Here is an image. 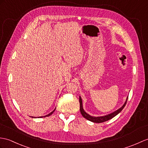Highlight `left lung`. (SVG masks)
<instances>
[{"mask_svg": "<svg viewBox=\"0 0 148 148\" xmlns=\"http://www.w3.org/2000/svg\"><path fill=\"white\" fill-rule=\"evenodd\" d=\"M127 99H128V97L127 98V99L126 101L125 102V103L123 105V106H122L121 108H120L119 109H118L117 110L115 111L114 112H113L112 113H110V114L108 115H105V116H91L89 114H88V113L86 112H85L84 109H83V107H82V99L81 98V97H79V103H80V112L81 113V115H82V116H83L84 118L86 119L87 120H88V121H90L91 122H95V123H101V122H104L105 121H108V120L111 119L112 118L114 117L115 116H116L117 114H119V113L121 112L123 108L125 107V106L127 103Z\"/></svg>", "mask_w": 148, "mask_h": 148, "instance_id": "8db88e82", "label": "left lung"}]
</instances>
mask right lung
<instances>
[{"mask_svg":"<svg viewBox=\"0 0 148 148\" xmlns=\"http://www.w3.org/2000/svg\"><path fill=\"white\" fill-rule=\"evenodd\" d=\"M56 109H55V110H53L52 111V112H51V113H49V114H48V115H45V116H38V118H42V117H45V116H50V115H51V114H52V113L54 112V111L55 110H56ZM32 117H33V116H32ZM34 118H36V117H34Z\"/></svg>","mask_w":148,"mask_h":148,"instance_id":"add662e5","label":"right lung"}]
</instances>
